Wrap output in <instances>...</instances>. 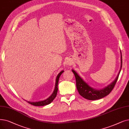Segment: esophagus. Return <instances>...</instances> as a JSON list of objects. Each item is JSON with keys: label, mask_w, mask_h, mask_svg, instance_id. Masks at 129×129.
<instances>
[{"label": "esophagus", "mask_w": 129, "mask_h": 129, "mask_svg": "<svg viewBox=\"0 0 129 129\" xmlns=\"http://www.w3.org/2000/svg\"><path fill=\"white\" fill-rule=\"evenodd\" d=\"M67 62H68V63H68L67 64H68V65H70L72 64V62H71V61H70V60H68V61H67Z\"/></svg>", "instance_id": "34e87169"}]
</instances>
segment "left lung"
Instances as JSON below:
<instances>
[{"label": "left lung", "instance_id": "left-lung-1", "mask_svg": "<svg viewBox=\"0 0 129 129\" xmlns=\"http://www.w3.org/2000/svg\"><path fill=\"white\" fill-rule=\"evenodd\" d=\"M121 69L116 78L112 83L110 84V85H108L106 87L101 89H95L89 86L84 81L82 78L76 73V72L75 71L72 70V72H73V73L74 74L76 78V87L78 93H79L81 95L87 100H96L102 99L106 96V95H108V94H109L114 87L121 70L122 65V55L121 56Z\"/></svg>", "mask_w": 129, "mask_h": 129}]
</instances>
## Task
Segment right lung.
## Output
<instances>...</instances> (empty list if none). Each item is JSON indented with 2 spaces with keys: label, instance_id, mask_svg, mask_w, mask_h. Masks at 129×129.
<instances>
[{
  "label": "right lung",
  "instance_id": "right-lung-1",
  "mask_svg": "<svg viewBox=\"0 0 129 129\" xmlns=\"http://www.w3.org/2000/svg\"><path fill=\"white\" fill-rule=\"evenodd\" d=\"M64 72V71H61L58 74V75L56 77V82H55V89L54 90L53 93H52V94L48 98H47V99L43 100V101H38V102H29L27 101V102L34 106H44L46 105H48L49 104L51 103L54 100V99L55 98V97L57 95V93L58 91V80H59V78L60 77V76L61 75V74L63 73Z\"/></svg>",
  "mask_w": 129,
  "mask_h": 129
}]
</instances>
